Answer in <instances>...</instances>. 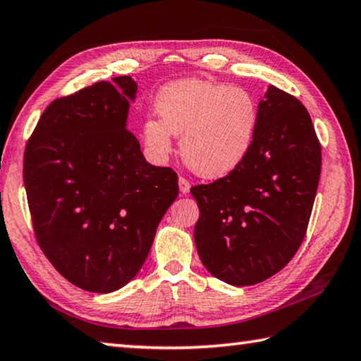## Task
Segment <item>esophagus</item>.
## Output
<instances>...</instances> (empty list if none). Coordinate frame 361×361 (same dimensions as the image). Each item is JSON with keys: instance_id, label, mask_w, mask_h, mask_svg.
I'll return each mask as SVG.
<instances>
[{"instance_id": "esophagus-1", "label": "esophagus", "mask_w": 361, "mask_h": 361, "mask_svg": "<svg viewBox=\"0 0 361 361\" xmlns=\"http://www.w3.org/2000/svg\"><path fill=\"white\" fill-rule=\"evenodd\" d=\"M179 190L182 195H187L190 192V182L185 178H179Z\"/></svg>"}]
</instances>
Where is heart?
Segmentation results:
<instances>
[{"mask_svg":"<svg viewBox=\"0 0 361 361\" xmlns=\"http://www.w3.org/2000/svg\"><path fill=\"white\" fill-rule=\"evenodd\" d=\"M160 119L142 122V138L151 152H173V135L188 168L207 179L223 178L247 159L253 146L259 111L242 87L187 78L163 87L157 97Z\"/></svg>","mask_w":361,"mask_h":361,"instance_id":"1","label":"heart"}]
</instances>
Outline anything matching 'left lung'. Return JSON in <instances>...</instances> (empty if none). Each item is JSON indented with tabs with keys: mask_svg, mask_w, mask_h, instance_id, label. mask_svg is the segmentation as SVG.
Instances as JSON below:
<instances>
[{
	"mask_svg": "<svg viewBox=\"0 0 361 361\" xmlns=\"http://www.w3.org/2000/svg\"><path fill=\"white\" fill-rule=\"evenodd\" d=\"M247 159L224 178L192 187L198 255L210 274L251 286L278 274L307 234L321 176V142L300 102L269 86Z\"/></svg>",
	"mask_w": 361,
	"mask_h": 361,
	"instance_id": "1",
	"label": "left lung"
}]
</instances>
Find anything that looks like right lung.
<instances>
[{
  "label": "right lung",
  "mask_w": 361,
  "mask_h": 361,
  "mask_svg": "<svg viewBox=\"0 0 361 361\" xmlns=\"http://www.w3.org/2000/svg\"><path fill=\"white\" fill-rule=\"evenodd\" d=\"M137 90L124 75L53 100L25 149L39 247L67 281L97 294L133 280L179 195L178 174L147 163L127 130Z\"/></svg>",
  "instance_id": "obj_1"
}]
</instances>
